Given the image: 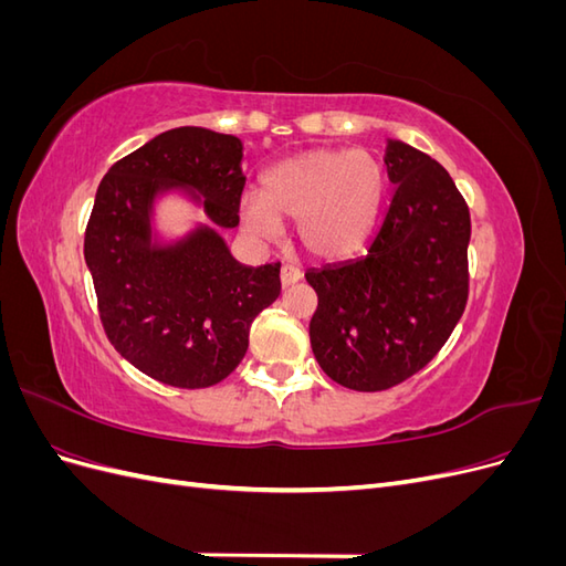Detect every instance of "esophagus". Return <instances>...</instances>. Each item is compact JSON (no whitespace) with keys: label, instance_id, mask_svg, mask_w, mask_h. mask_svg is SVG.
I'll return each instance as SVG.
<instances>
[{"label":"esophagus","instance_id":"34e87169","mask_svg":"<svg viewBox=\"0 0 566 566\" xmlns=\"http://www.w3.org/2000/svg\"><path fill=\"white\" fill-rule=\"evenodd\" d=\"M300 279H302V271L297 266H283L281 269V283H283V287L295 285Z\"/></svg>","mask_w":566,"mask_h":566}]
</instances>
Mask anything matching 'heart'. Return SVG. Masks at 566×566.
Returning <instances> with one entry per match:
<instances>
[{"instance_id":"obj_1","label":"heart","mask_w":566,"mask_h":566,"mask_svg":"<svg viewBox=\"0 0 566 566\" xmlns=\"http://www.w3.org/2000/svg\"><path fill=\"white\" fill-rule=\"evenodd\" d=\"M385 191L380 163L368 150H312L271 167L262 196L241 200L243 227L273 238L297 219L302 248L323 260L352 254L375 227Z\"/></svg>"}]
</instances>
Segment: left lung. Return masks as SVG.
Returning a JSON list of instances; mask_svg holds the SVG:
<instances>
[{"mask_svg":"<svg viewBox=\"0 0 566 566\" xmlns=\"http://www.w3.org/2000/svg\"><path fill=\"white\" fill-rule=\"evenodd\" d=\"M394 193L364 256L304 273L318 306V366L342 387L382 391L432 361L468 302L470 210L437 160L387 139Z\"/></svg>","mask_w":566,"mask_h":566,"instance_id":"obj_1","label":"left lung"}]
</instances>
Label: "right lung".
<instances>
[{
  "label": "right lung",
  "instance_id": "add662e5",
  "mask_svg": "<svg viewBox=\"0 0 566 566\" xmlns=\"http://www.w3.org/2000/svg\"><path fill=\"white\" fill-rule=\"evenodd\" d=\"M243 142L202 127L158 134L98 184L84 233L98 314L111 345L148 378L181 389L217 385L241 364L250 325L281 295V264L248 266L221 231L238 227ZM167 195L209 217L172 239L155 229Z\"/></svg>",
  "mask_w": 566,
  "mask_h": 566
}]
</instances>
